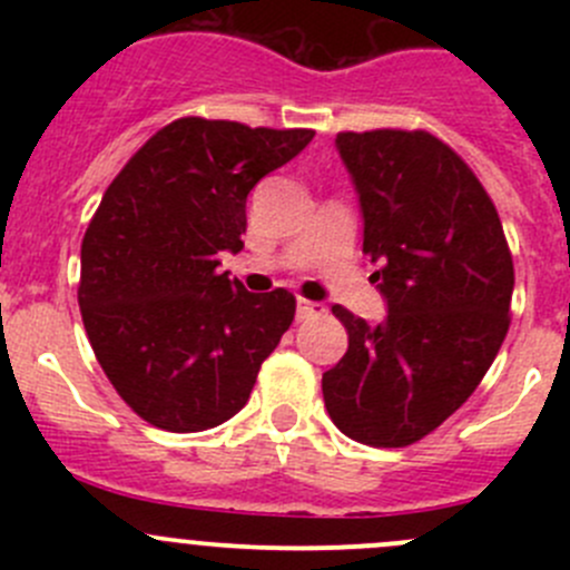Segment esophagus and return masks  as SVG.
Here are the masks:
<instances>
[{"instance_id":"34e87169","label":"esophagus","mask_w":570,"mask_h":570,"mask_svg":"<svg viewBox=\"0 0 570 570\" xmlns=\"http://www.w3.org/2000/svg\"><path fill=\"white\" fill-rule=\"evenodd\" d=\"M327 308L322 306V303H314V301H306V297H301L297 301V320H312V317H320V314H325Z\"/></svg>"}]
</instances>
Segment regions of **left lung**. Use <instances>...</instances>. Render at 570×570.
<instances>
[{"mask_svg":"<svg viewBox=\"0 0 570 570\" xmlns=\"http://www.w3.org/2000/svg\"><path fill=\"white\" fill-rule=\"evenodd\" d=\"M358 189L364 253L389 314H333L350 347L322 375L333 424L370 446H407L474 394L510 327L513 256L474 170L424 129L338 131Z\"/></svg>","mask_w":570,"mask_h":570,"instance_id":"1","label":"left lung"}]
</instances>
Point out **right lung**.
Listing matches in <instances>:
<instances>
[{
    "mask_svg": "<svg viewBox=\"0 0 570 570\" xmlns=\"http://www.w3.org/2000/svg\"><path fill=\"white\" fill-rule=\"evenodd\" d=\"M312 129L178 118L112 178L82 239L79 312L120 400L168 433H200L243 411L262 361L295 320L286 289L253 295L220 273L243 248L258 178Z\"/></svg>",
    "mask_w": 570,
    "mask_h": 570,
    "instance_id": "add662e5",
    "label": "right lung"
}]
</instances>
